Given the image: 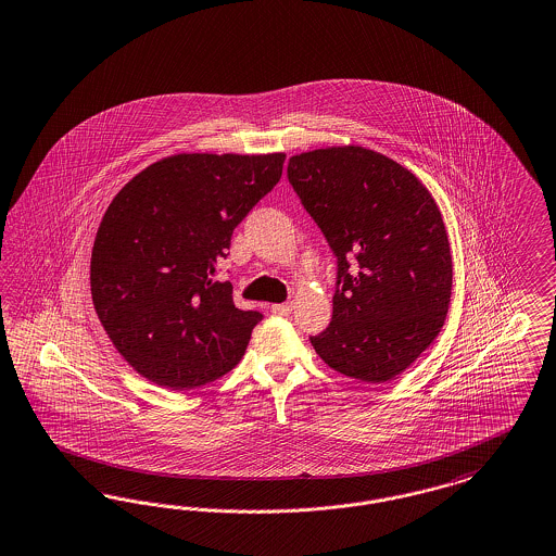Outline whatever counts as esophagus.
<instances>
[{"instance_id": "1", "label": "esophagus", "mask_w": 556, "mask_h": 556, "mask_svg": "<svg viewBox=\"0 0 556 556\" xmlns=\"http://www.w3.org/2000/svg\"><path fill=\"white\" fill-rule=\"evenodd\" d=\"M291 311H293L291 304H273V306H270V312L277 314V316H289Z\"/></svg>"}]
</instances>
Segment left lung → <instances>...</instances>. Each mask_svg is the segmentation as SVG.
Masks as SVG:
<instances>
[{
	"label": "left lung",
	"mask_w": 556,
	"mask_h": 556,
	"mask_svg": "<svg viewBox=\"0 0 556 556\" xmlns=\"http://www.w3.org/2000/svg\"><path fill=\"white\" fill-rule=\"evenodd\" d=\"M288 179L337 258L333 318L312 348L345 377H397L441 333L451 302L437 202L397 161L364 147L291 156Z\"/></svg>",
	"instance_id": "left-lung-1"
}]
</instances>
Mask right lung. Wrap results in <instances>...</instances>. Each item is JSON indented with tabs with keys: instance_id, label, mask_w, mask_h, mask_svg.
Here are the masks:
<instances>
[{
	"instance_id": "1",
	"label": "right lung",
	"mask_w": 556,
	"mask_h": 556,
	"mask_svg": "<svg viewBox=\"0 0 556 556\" xmlns=\"http://www.w3.org/2000/svg\"><path fill=\"white\" fill-rule=\"evenodd\" d=\"M283 153L161 159L108 206L90 293L115 350L138 375L181 391L227 375L263 320L215 279L233 229L281 179Z\"/></svg>"
}]
</instances>
